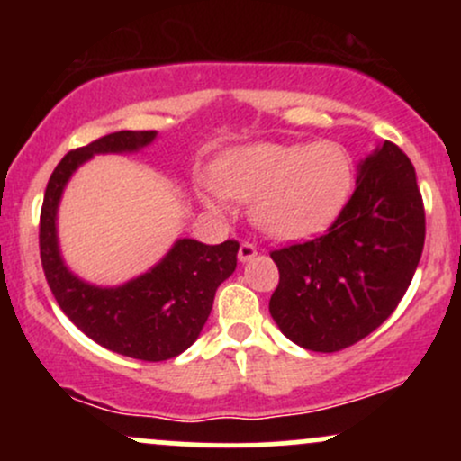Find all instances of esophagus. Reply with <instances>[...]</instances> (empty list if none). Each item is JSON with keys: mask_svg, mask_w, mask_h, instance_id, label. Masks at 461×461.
<instances>
[{"mask_svg": "<svg viewBox=\"0 0 461 461\" xmlns=\"http://www.w3.org/2000/svg\"><path fill=\"white\" fill-rule=\"evenodd\" d=\"M256 256H258V249H256V245H253V242H242L240 249H238V260H240V262L253 260Z\"/></svg>", "mask_w": 461, "mask_h": 461, "instance_id": "1", "label": "esophagus"}]
</instances>
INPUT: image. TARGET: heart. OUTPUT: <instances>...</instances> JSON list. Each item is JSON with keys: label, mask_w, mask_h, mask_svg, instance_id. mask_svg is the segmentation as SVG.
I'll return each instance as SVG.
<instances>
[{"label": "heart", "mask_w": 461, "mask_h": 461, "mask_svg": "<svg viewBox=\"0 0 461 461\" xmlns=\"http://www.w3.org/2000/svg\"><path fill=\"white\" fill-rule=\"evenodd\" d=\"M214 186L201 199L214 212H225V198L253 201V221L282 240L325 230L345 208L353 188V164L338 142L277 145L260 142L225 158Z\"/></svg>", "instance_id": "b5f03b06"}]
</instances>
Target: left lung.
Listing matches in <instances>:
<instances>
[{"label": "left lung", "instance_id": "8db88e82", "mask_svg": "<svg viewBox=\"0 0 461 461\" xmlns=\"http://www.w3.org/2000/svg\"><path fill=\"white\" fill-rule=\"evenodd\" d=\"M425 247V205L410 158L385 140L359 162L356 190L327 234L271 251L273 321L308 351L356 345L396 310Z\"/></svg>", "mask_w": 461, "mask_h": 461}]
</instances>
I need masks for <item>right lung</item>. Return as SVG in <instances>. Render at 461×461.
I'll list each match as a JSON object with an SVG mask.
<instances>
[{
    "label": "right lung",
    "mask_w": 461,
    "mask_h": 461,
    "mask_svg": "<svg viewBox=\"0 0 461 461\" xmlns=\"http://www.w3.org/2000/svg\"><path fill=\"white\" fill-rule=\"evenodd\" d=\"M156 131H114L68 151L51 173L41 208V262L60 310L77 330L110 351L142 362H162L193 345L212 310L216 288L236 271L238 242L203 245L182 238L151 271L116 288L76 277L58 249L56 212L73 171L95 153L139 151Z\"/></svg>",
    "instance_id": "right-lung-1"
}]
</instances>
